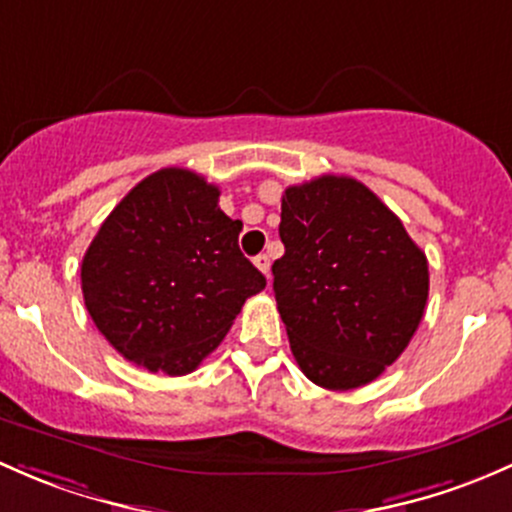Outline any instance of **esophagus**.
Segmentation results:
<instances>
[{
	"label": "esophagus",
	"instance_id": "34e87169",
	"mask_svg": "<svg viewBox=\"0 0 512 512\" xmlns=\"http://www.w3.org/2000/svg\"><path fill=\"white\" fill-rule=\"evenodd\" d=\"M255 267H257V270H260L262 274H265L267 279H270V257H267V255H257V257H255Z\"/></svg>",
	"mask_w": 512,
	"mask_h": 512
}]
</instances>
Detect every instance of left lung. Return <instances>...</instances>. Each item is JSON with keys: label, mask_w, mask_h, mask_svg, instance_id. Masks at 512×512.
I'll return each mask as SVG.
<instances>
[{"label": "left lung", "mask_w": 512, "mask_h": 512, "mask_svg": "<svg viewBox=\"0 0 512 512\" xmlns=\"http://www.w3.org/2000/svg\"><path fill=\"white\" fill-rule=\"evenodd\" d=\"M279 238L272 289L301 373L326 390L373 383L422 321L427 255L351 176L289 186Z\"/></svg>", "instance_id": "8db88e82"}]
</instances>
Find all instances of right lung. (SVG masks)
I'll list each match as a JSON object with an SVG mask.
<instances>
[{
  "label": "right lung",
  "instance_id": "add662e5",
  "mask_svg": "<svg viewBox=\"0 0 512 512\" xmlns=\"http://www.w3.org/2000/svg\"><path fill=\"white\" fill-rule=\"evenodd\" d=\"M218 196L188 169L154 171L107 215L83 257L90 319L149 373L196 370L267 284L240 252L242 223L220 211Z\"/></svg>",
  "mask_w": 512,
  "mask_h": 512
}]
</instances>
